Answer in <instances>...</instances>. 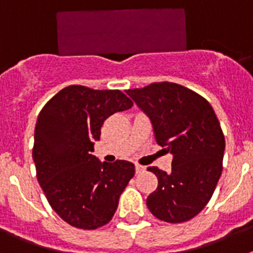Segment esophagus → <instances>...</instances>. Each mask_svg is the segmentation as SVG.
<instances>
[{
    "mask_svg": "<svg viewBox=\"0 0 253 253\" xmlns=\"http://www.w3.org/2000/svg\"><path fill=\"white\" fill-rule=\"evenodd\" d=\"M144 171H146V167L140 166V165H135V172L137 173H143Z\"/></svg>",
    "mask_w": 253,
    "mask_h": 253,
    "instance_id": "34e87169",
    "label": "esophagus"
}]
</instances>
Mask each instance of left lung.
<instances>
[{
    "label": "left lung",
    "mask_w": 253,
    "mask_h": 253,
    "mask_svg": "<svg viewBox=\"0 0 253 253\" xmlns=\"http://www.w3.org/2000/svg\"><path fill=\"white\" fill-rule=\"evenodd\" d=\"M153 125L154 139L172 153L169 173L148 167L158 178L147 207L167 223L190 220L209 203L223 169L225 140L213 107L199 93L172 82L126 91Z\"/></svg>",
    "instance_id": "8db88e82"
}]
</instances>
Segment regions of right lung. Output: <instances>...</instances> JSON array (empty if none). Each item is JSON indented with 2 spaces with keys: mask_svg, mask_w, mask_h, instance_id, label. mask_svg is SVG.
<instances>
[{
  "mask_svg": "<svg viewBox=\"0 0 253 253\" xmlns=\"http://www.w3.org/2000/svg\"><path fill=\"white\" fill-rule=\"evenodd\" d=\"M131 106L119 90L73 84L39 113L33 148L38 181L51 209L72 227L96 229L110 222L135 173L131 162H100L92 154L105 120Z\"/></svg>",
  "mask_w": 253,
  "mask_h": 253,
  "instance_id": "obj_1",
  "label": "right lung"
}]
</instances>
